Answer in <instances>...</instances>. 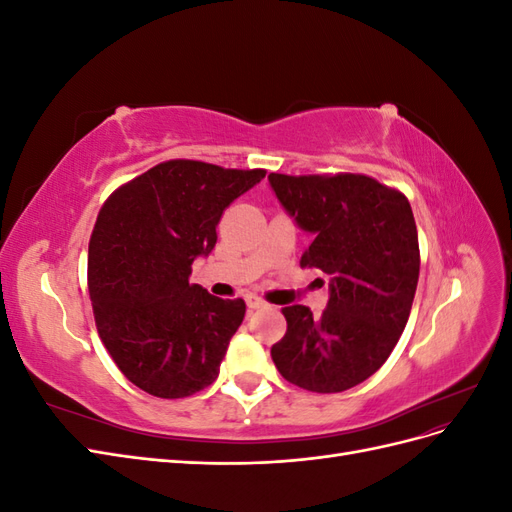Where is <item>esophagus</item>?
<instances>
[{"label":"esophagus","mask_w":512,"mask_h":512,"mask_svg":"<svg viewBox=\"0 0 512 512\" xmlns=\"http://www.w3.org/2000/svg\"><path fill=\"white\" fill-rule=\"evenodd\" d=\"M245 303H247V307H250V309H260V307H265V305H267V303H265V299L256 297V294H247V297H245Z\"/></svg>","instance_id":"34e87169"}]
</instances>
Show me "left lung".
<instances>
[{"label":"left lung","instance_id":"8db88e82","mask_svg":"<svg viewBox=\"0 0 512 512\" xmlns=\"http://www.w3.org/2000/svg\"><path fill=\"white\" fill-rule=\"evenodd\" d=\"M299 228L312 235L301 267L331 277L320 316L282 309L286 335L271 348L280 374L312 393H342L389 359L412 309L421 269L408 198L367 175H269Z\"/></svg>","mask_w":512,"mask_h":512}]
</instances>
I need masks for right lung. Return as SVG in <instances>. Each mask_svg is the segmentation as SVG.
<instances>
[{"instance_id": "right-lung-1", "label": "right lung", "mask_w": 512, "mask_h": 512, "mask_svg": "<svg viewBox=\"0 0 512 512\" xmlns=\"http://www.w3.org/2000/svg\"><path fill=\"white\" fill-rule=\"evenodd\" d=\"M267 170L168 160L123 183L102 205L87 282L104 348L138 389L179 399L203 391L245 316L243 299L190 284L224 209Z\"/></svg>"}]
</instances>
